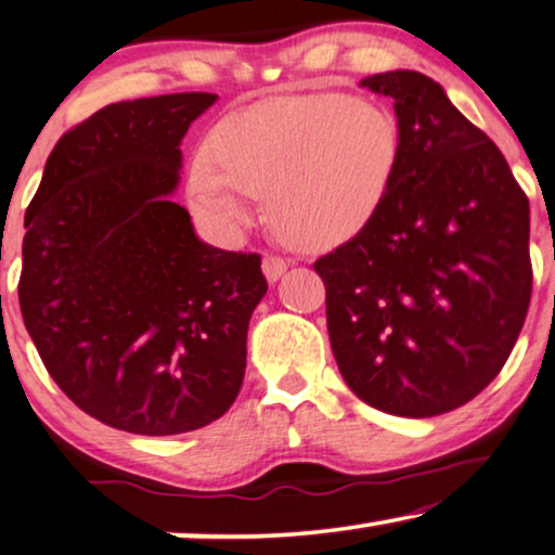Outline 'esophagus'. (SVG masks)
Returning <instances> with one entry per match:
<instances>
[{
    "label": "esophagus",
    "mask_w": 555,
    "mask_h": 555,
    "mask_svg": "<svg viewBox=\"0 0 555 555\" xmlns=\"http://www.w3.org/2000/svg\"><path fill=\"white\" fill-rule=\"evenodd\" d=\"M262 272H264V278H268V283H278V280L287 272V260L278 258V255H264Z\"/></svg>",
    "instance_id": "1"
}]
</instances>
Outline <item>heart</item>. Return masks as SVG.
Here are the masks:
<instances>
[{"label": "heart", "mask_w": 555, "mask_h": 555, "mask_svg": "<svg viewBox=\"0 0 555 555\" xmlns=\"http://www.w3.org/2000/svg\"><path fill=\"white\" fill-rule=\"evenodd\" d=\"M400 127L388 109L348 94L280 98L237 112L190 159L188 190L222 228L247 220L264 192L272 228L295 245H337L363 232L388 197Z\"/></svg>", "instance_id": "1"}]
</instances>
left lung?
Masks as SVG:
<instances>
[{"label": "left lung", "mask_w": 555, "mask_h": 555, "mask_svg": "<svg viewBox=\"0 0 555 555\" xmlns=\"http://www.w3.org/2000/svg\"><path fill=\"white\" fill-rule=\"evenodd\" d=\"M392 100L400 163L380 212L323 255L327 333L348 388L377 411L433 417L476 398L531 302V207L486 132L438 82L360 79Z\"/></svg>", "instance_id": "obj_1"}]
</instances>
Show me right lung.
Wrapping results in <instances>:
<instances>
[{
  "label": "right lung",
  "mask_w": 555,
  "mask_h": 555,
  "mask_svg": "<svg viewBox=\"0 0 555 555\" xmlns=\"http://www.w3.org/2000/svg\"><path fill=\"white\" fill-rule=\"evenodd\" d=\"M218 94L107 104L62 134L24 215L20 308L52 380L117 430L178 436L235 403L260 255L195 235L180 144Z\"/></svg>",
  "instance_id": "obj_1"
}]
</instances>
